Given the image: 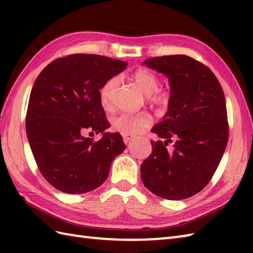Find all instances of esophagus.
<instances>
[{"instance_id":"obj_1","label":"esophagus","mask_w":253,"mask_h":253,"mask_svg":"<svg viewBox=\"0 0 253 253\" xmlns=\"http://www.w3.org/2000/svg\"><path fill=\"white\" fill-rule=\"evenodd\" d=\"M132 139L131 135H123V141L125 143H128Z\"/></svg>"}]
</instances>
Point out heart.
Returning a JSON list of instances; mask_svg holds the SVG:
<instances>
[{"mask_svg":"<svg viewBox=\"0 0 253 253\" xmlns=\"http://www.w3.org/2000/svg\"><path fill=\"white\" fill-rule=\"evenodd\" d=\"M133 79L140 89L147 94L148 100L160 107L169 105L170 92L168 89H159L160 80L157 75L147 68H139L133 73ZM120 84L117 76L107 79L100 88L99 95L102 105L105 109H111L113 104V95ZM153 123L151 114L148 112H123L112 118V128L122 135H136L150 127Z\"/></svg>","mask_w":253,"mask_h":253,"instance_id":"obj_1","label":"heart"}]
</instances>
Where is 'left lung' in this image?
<instances>
[{
    "label": "left lung",
    "mask_w": 253,
    "mask_h": 253,
    "mask_svg": "<svg viewBox=\"0 0 253 253\" xmlns=\"http://www.w3.org/2000/svg\"><path fill=\"white\" fill-rule=\"evenodd\" d=\"M144 65L169 79L170 101L163 121L152 132V152L141 164L144 186L168 200L201 191L215 173L228 141L226 102L215 75L187 55L149 58ZM174 141L173 150L169 143Z\"/></svg>",
    "instance_id": "1"
}]
</instances>
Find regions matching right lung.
I'll return each instance as SVG.
<instances>
[{"mask_svg": "<svg viewBox=\"0 0 253 253\" xmlns=\"http://www.w3.org/2000/svg\"><path fill=\"white\" fill-rule=\"evenodd\" d=\"M126 66L102 55L71 54L51 62L37 77L26 114L27 137L38 169L57 190L95 189L125 150L118 132L104 133L99 141L83 132L110 127L99 91Z\"/></svg>", "mask_w": 253, "mask_h": 253, "instance_id": "1", "label": "right lung"}]
</instances>
